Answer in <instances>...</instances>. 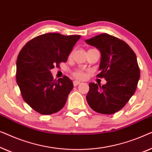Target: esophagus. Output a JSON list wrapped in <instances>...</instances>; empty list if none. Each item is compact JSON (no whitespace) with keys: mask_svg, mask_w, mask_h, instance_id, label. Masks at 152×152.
Masks as SVG:
<instances>
[{"mask_svg":"<svg viewBox=\"0 0 152 152\" xmlns=\"http://www.w3.org/2000/svg\"><path fill=\"white\" fill-rule=\"evenodd\" d=\"M74 86H77V85H78L79 84H80V82H79V81H77V80H74Z\"/></svg>","mask_w":152,"mask_h":152,"instance_id":"obj_1","label":"esophagus"}]
</instances>
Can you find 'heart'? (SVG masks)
<instances>
[{"instance_id": "1", "label": "heart", "mask_w": 152, "mask_h": 152, "mask_svg": "<svg viewBox=\"0 0 152 152\" xmlns=\"http://www.w3.org/2000/svg\"><path fill=\"white\" fill-rule=\"evenodd\" d=\"M74 76L77 78H84L85 76L83 72L82 71H80V70H77L75 72H74Z\"/></svg>"}]
</instances>
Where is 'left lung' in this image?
Instances as JSON below:
<instances>
[{
  "label": "left lung",
  "instance_id": "1",
  "mask_svg": "<svg viewBox=\"0 0 152 152\" xmlns=\"http://www.w3.org/2000/svg\"><path fill=\"white\" fill-rule=\"evenodd\" d=\"M85 42L100 51V72L97 76L107 81L102 86L89 83L87 103L100 114H114L135 93L140 78L136 56L125 42L107 34L96 36Z\"/></svg>",
  "mask_w": 152,
  "mask_h": 152
}]
</instances>
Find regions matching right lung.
<instances>
[{"mask_svg": "<svg viewBox=\"0 0 152 152\" xmlns=\"http://www.w3.org/2000/svg\"><path fill=\"white\" fill-rule=\"evenodd\" d=\"M80 35L48 33L36 36L23 47L16 61V82L23 100L40 114L58 112L73 89L67 76L54 80L51 69L65 63Z\"/></svg>", "mask_w": 152, "mask_h": 152, "instance_id": "1", "label": "right lung"}]
</instances>
